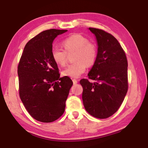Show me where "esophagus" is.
<instances>
[{"mask_svg": "<svg viewBox=\"0 0 148 148\" xmlns=\"http://www.w3.org/2000/svg\"><path fill=\"white\" fill-rule=\"evenodd\" d=\"M72 82H73L74 84H76L77 83V80L76 79H72Z\"/></svg>", "mask_w": 148, "mask_h": 148, "instance_id": "34e87169", "label": "esophagus"}]
</instances>
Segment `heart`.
I'll use <instances>...</instances> for the list:
<instances>
[{
    "instance_id": "heart-1",
    "label": "heart",
    "mask_w": 148,
    "mask_h": 148,
    "mask_svg": "<svg viewBox=\"0 0 148 148\" xmlns=\"http://www.w3.org/2000/svg\"><path fill=\"white\" fill-rule=\"evenodd\" d=\"M64 49L53 47L51 51L52 59L57 64L63 66L67 61V53L74 51L73 63L70 64L62 71V74L71 77H78L83 74L87 66L93 65L97 58V47L89 42L86 36L73 34L62 41Z\"/></svg>"
}]
</instances>
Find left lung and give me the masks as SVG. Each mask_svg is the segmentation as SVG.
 <instances>
[{
	"instance_id": "left-lung-1",
	"label": "left lung",
	"mask_w": 148,
	"mask_h": 148,
	"mask_svg": "<svg viewBox=\"0 0 148 148\" xmlns=\"http://www.w3.org/2000/svg\"><path fill=\"white\" fill-rule=\"evenodd\" d=\"M98 43L96 62L88 74L89 79H82V100L92 116L106 119L119 110L128 91V62L125 52L115 37L104 30L91 28Z\"/></svg>"
}]
</instances>
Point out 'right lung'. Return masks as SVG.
<instances>
[{
  "mask_svg": "<svg viewBox=\"0 0 148 148\" xmlns=\"http://www.w3.org/2000/svg\"><path fill=\"white\" fill-rule=\"evenodd\" d=\"M67 30H46L30 40L20 58L17 74L20 99L37 121L50 123L63 114L73 85L68 76L60 77L51 56L54 39Z\"/></svg>",
  "mask_w": 148,
  "mask_h": 148,
  "instance_id": "right-lung-1",
  "label": "right lung"
}]
</instances>
